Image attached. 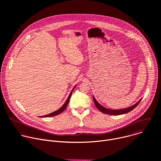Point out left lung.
<instances>
[{
	"label": "left lung",
	"mask_w": 161,
	"mask_h": 161,
	"mask_svg": "<svg viewBox=\"0 0 161 161\" xmlns=\"http://www.w3.org/2000/svg\"><path fill=\"white\" fill-rule=\"evenodd\" d=\"M93 99H94V104H95L96 107L101 112H103L104 114H110V115H121V114H126V113L130 112L131 110H132L133 109H134L139 105V103H140V101H141L142 99L139 100L136 104H134L132 106H131L128 108H124V109H119V110H112V109H110V108H107L104 107L103 106H102L101 105H100L98 103L96 99V98L94 96H93Z\"/></svg>",
	"instance_id": "obj_1"
}]
</instances>
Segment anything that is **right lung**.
<instances>
[{"instance_id":"right-lung-1","label":"right lung","mask_w":161,"mask_h":161,"mask_svg":"<svg viewBox=\"0 0 161 161\" xmlns=\"http://www.w3.org/2000/svg\"><path fill=\"white\" fill-rule=\"evenodd\" d=\"M76 85H76L75 86L74 88H73V89H72V91H71V92H70V94H69V97H67V100H66V101H65V103L62 106V107H60V108L59 109H58V110H56V111H54V112H52V113H51V114H47V115H43V116H40V118H47V117H53V116L57 115H58V114H61L62 112H63L65 110V108H67V105H68V103H69V100H70V97H71L72 93L73 91H74V89H75V87L76 86Z\"/></svg>"}]
</instances>
